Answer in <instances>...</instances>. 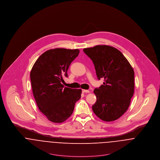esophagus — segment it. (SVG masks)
Returning <instances> with one entry per match:
<instances>
[{"label": "esophagus", "instance_id": "34e87169", "mask_svg": "<svg viewBox=\"0 0 160 160\" xmlns=\"http://www.w3.org/2000/svg\"><path fill=\"white\" fill-rule=\"evenodd\" d=\"M82 92H83V93H89L90 91H89V90H85V89H83V90H82Z\"/></svg>", "mask_w": 160, "mask_h": 160}]
</instances>
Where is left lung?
Listing matches in <instances>:
<instances>
[{
	"label": "left lung",
	"instance_id": "left-lung-1",
	"mask_svg": "<svg viewBox=\"0 0 160 160\" xmlns=\"http://www.w3.org/2000/svg\"><path fill=\"white\" fill-rule=\"evenodd\" d=\"M93 63L103 84L93 91L97 101L92 110L104 121L119 118L128 109L134 92V71L123 54L113 47L98 45L83 49Z\"/></svg>",
	"mask_w": 160,
	"mask_h": 160
}]
</instances>
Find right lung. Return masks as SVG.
<instances>
[{"label": "right lung", "instance_id": "1", "mask_svg": "<svg viewBox=\"0 0 160 160\" xmlns=\"http://www.w3.org/2000/svg\"><path fill=\"white\" fill-rule=\"evenodd\" d=\"M79 49L57 48L43 53L34 64L30 78L34 97L39 110L55 123L66 121L72 114L81 89L64 88L62 84Z\"/></svg>", "mask_w": 160, "mask_h": 160}]
</instances>
